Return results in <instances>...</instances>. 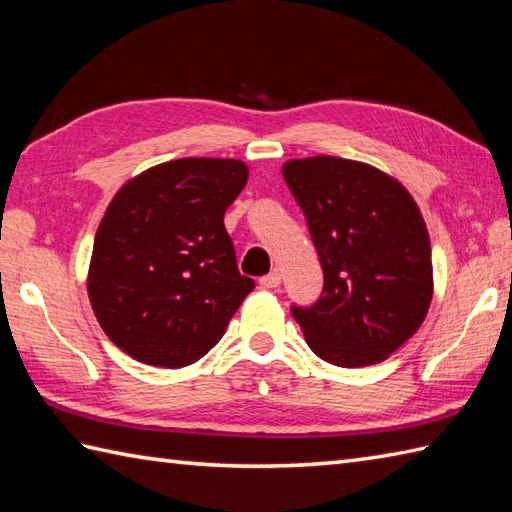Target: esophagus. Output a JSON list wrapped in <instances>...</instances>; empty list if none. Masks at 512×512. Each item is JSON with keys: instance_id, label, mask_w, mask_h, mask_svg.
<instances>
[{"instance_id": "esophagus-1", "label": "esophagus", "mask_w": 512, "mask_h": 512, "mask_svg": "<svg viewBox=\"0 0 512 512\" xmlns=\"http://www.w3.org/2000/svg\"><path fill=\"white\" fill-rule=\"evenodd\" d=\"M259 284H262V288H277L281 284V275L277 273V270H273V273H268L259 279Z\"/></svg>"}]
</instances>
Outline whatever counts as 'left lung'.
<instances>
[{
	"mask_svg": "<svg viewBox=\"0 0 512 512\" xmlns=\"http://www.w3.org/2000/svg\"><path fill=\"white\" fill-rule=\"evenodd\" d=\"M284 180L323 268L321 297L290 308L310 350L339 367L385 361L418 332L433 297L418 204L387 173L336 156L288 160Z\"/></svg>",
	"mask_w": 512,
	"mask_h": 512,
	"instance_id": "1",
	"label": "left lung"
}]
</instances>
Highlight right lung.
Listing matches in <instances>:
<instances>
[{
    "label": "right lung",
    "mask_w": 512,
    "mask_h": 512,
    "mask_svg": "<svg viewBox=\"0 0 512 512\" xmlns=\"http://www.w3.org/2000/svg\"><path fill=\"white\" fill-rule=\"evenodd\" d=\"M233 158H180L123 184L94 237L88 295L103 332L154 367L191 365L222 339L255 281L239 275L224 213L246 187Z\"/></svg>",
    "instance_id": "1"
}]
</instances>
